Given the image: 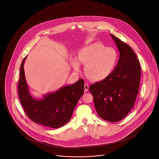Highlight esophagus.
Wrapping results in <instances>:
<instances>
[{"instance_id":"34e87169","label":"esophagus","mask_w":159,"mask_h":159,"mask_svg":"<svg viewBox=\"0 0 159 159\" xmlns=\"http://www.w3.org/2000/svg\"><path fill=\"white\" fill-rule=\"evenodd\" d=\"M84 87L85 91H88V89H89V85L87 84H85L84 85Z\"/></svg>"}]
</instances>
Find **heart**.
Here are the masks:
<instances>
[{"instance_id": "b5f03b06", "label": "heart", "mask_w": 159, "mask_h": 159, "mask_svg": "<svg viewBox=\"0 0 159 159\" xmlns=\"http://www.w3.org/2000/svg\"><path fill=\"white\" fill-rule=\"evenodd\" d=\"M77 59H74L71 62L75 70H80V62L85 66L84 73L89 79L102 81L114 71L118 61V53L112 47L95 43L80 49Z\"/></svg>"}]
</instances>
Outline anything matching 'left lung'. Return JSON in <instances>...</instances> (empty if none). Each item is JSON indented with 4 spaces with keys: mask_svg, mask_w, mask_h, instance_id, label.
<instances>
[{
    "mask_svg": "<svg viewBox=\"0 0 159 159\" xmlns=\"http://www.w3.org/2000/svg\"><path fill=\"white\" fill-rule=\"evenodd\" d=\"M120 53L112 74L91 84L89 92L98 115L103 120L117 122L125 118L133 108L140 84L139 61L128 44L111 34Z\"/></svg>",
    "mask_w": 159,
    "mask_h": 159,
    "instance_id": "obj_1",
    "label": "left lung"
}]
</instances>
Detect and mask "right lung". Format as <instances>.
<instances>
[{"label": "right lung", "mask_w": 159, "mask_h": 159, "mask_svg": "<svg viewBox=\"0 0 159 159\" xmlns=\"http://www.w3.org/2000/svg\"><path fill=\"white\" fill-rule=\"evenodd\" d=\"M25 59L26 57L20 66L18 93L26 114L32 121L44 126L56 129L64 125L71 119L77 103L84 94V80L79 79L74 84L44 95L43 99H35L30 95L26 81Z\"/></svg>", "instance_id": "add662e5"}]
</instances>
